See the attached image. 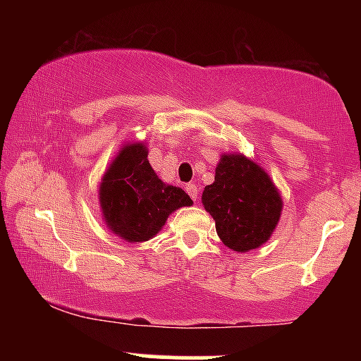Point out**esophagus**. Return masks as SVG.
Returning a JSON list of instances; mask_svg holds the SVG:
<instances>
[{"mask_svg":"<svg viewBox=\"0 0 361 361\" xmlns=\"http://www.w3.org/2000/svg\"><path fill=\"white\" fill-rule=\"evenodd\" d=\"M186 193L190 195V198H192L193 202L198 200V186L195 183H188L186 185Z\"/></svg>","mask_w":361,"mask_h":361,"instance_id":"esophagus-1","label":"esophagus"}]
</instances>
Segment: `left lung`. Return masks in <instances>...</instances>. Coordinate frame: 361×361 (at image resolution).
<instances>
[{
  "label": "left lung",
  "mask_w": 361,
  "mask_h": 361,
  "mask_svg": "<svg viewBox=\"0 0 361 361\" xmlns=\"http://www.w3.org/2000/svg\"><path fill=\"white\" fill-rule=\"evenodd\" d=\"M219 238L231 250L246 252L270 239L281 212V198L263 168L241 154H224L215 180L202 193Z\"/></svg>",
  "instance_id": "left-lung-1"
}]
</instances>
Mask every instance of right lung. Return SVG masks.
Listing matches in <instances>:
<instances>
[{
  "label": "right lung",
  "instance_id": "obj_1",
  "mask_svg": "<svg viewBox=\"0 0 361 361\" xmlns=\"http://www.w3.org/2000/svg\"><path fill=\"white\" fill-rule=\"evenodd\" d=\"M178 186L163 183L142 144H127L100 185V205L110 231L128 243H142L161 231L168 215L192 205Z\"/></svg>",
  "mask_w": 361,
  "mask_h": 361
}]
</instances>
